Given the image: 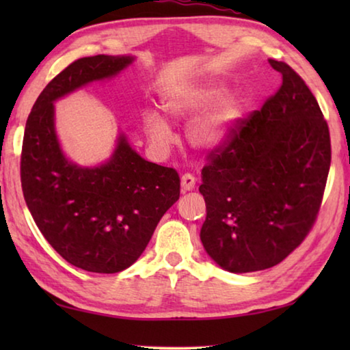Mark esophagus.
Listing matches in <instances>:
<instances>
[{
  "instance_id": "obj_1",
  "label": "esophagus",
  "mask_w": 350,
  "mask_h": 350,
  "mask_svg": "<svg viewBox=\"0 0 350 350\" xmlns=\"http://www.w3.org/2000/svg\"><path fill=\"white\" fill-rule=\"evenodd\" d=\"M180 185H182V191H189V189L196 187V179H194L193 174L185 173L180 179Z\"/></svg>"
}]
</instances>
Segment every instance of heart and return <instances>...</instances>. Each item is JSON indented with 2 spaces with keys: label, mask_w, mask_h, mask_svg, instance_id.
Returning a JSON list of instances; mask_svg holds the SVG:
<instances>
[{
  "label": "heart",
  "mask_w": 350,
  "mask_h": 350,
  "mask_svg": "<svg viewBox=\"0 0 350 350\" xmlns=\"http://www.w3.org/2000/svg\"><path fill=\"white\" fill-rule=\"evenodd\" d=\"M224 90L219 86L188 88L165 98V109L174 118H188L210 108L222 97ZM244 103L239 97H225L215 108L194 123L191 129L193 144L202 150L221 146L238 123ZM144 126L151 142L159 148L168 146L174 140L167 118L156 111L144 112Z\"/></svg>",
  "instance_id": "1"
}]
</instances>
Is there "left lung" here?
<instances>
[{
  "label": "left lung",
  "instance_id": "left-lung-1",
  "mask_svg": "<svg viewBox=\"0 0 350 350\" xmlns=\"http://www.w3.org/2000/svg\"><path fill=\"white\" fill-rule=\"evenodd\" d=\"M282 83L262 108L239 118L205 157L199 191L206 204L200 239L222 269L273 267L317 221L330 168V134L306 81L270 60Z\"/></svg>",
  "mask_w": 350,
  "mask_h": 350
}]
</instances>
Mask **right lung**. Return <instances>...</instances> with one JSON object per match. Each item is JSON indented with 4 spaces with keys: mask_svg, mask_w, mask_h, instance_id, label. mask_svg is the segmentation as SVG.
Instances as JSON below:
<instances>
[{
    "mask_svg": "<svg viewBox=\"0 0 350 350\" xmlns=\"http://www.w3.org/2000/svg\"><path fill=\"white\" fill-rule=\"evenodd\" d=\"M131 62L96 55L70 63L38 96L23 139L21 188L35 224L63 259L94 273H117L134 264L180 194L177 171L142 159L123 135L111 161L97 168L68 162L58 145L55 100Z\"/></svg>",
    "mask_w": 350,
    "mask_h": 350,
    "instance_id": "1",
    "label": "right lung"
}]
</instances>
